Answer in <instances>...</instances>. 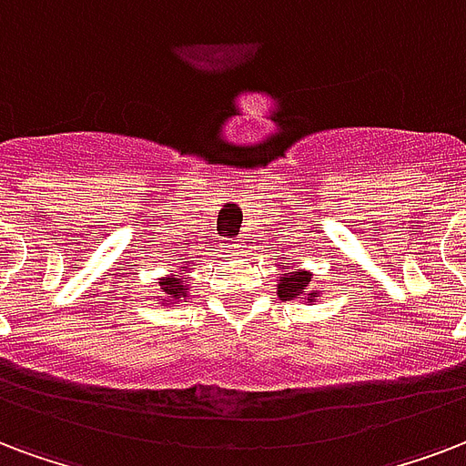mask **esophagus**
Masks as SVG:
<instances>
[{"label":"esophagus","instance_id":"obj_1","mask_svg":"<svg viewBox=\"0 0 466 466\" xmlns=\"http://www.w3.org/2000/svg\"><path fill=\"white\" fill-rule=\"evenodd\" d=\"M232 247H234V248H239V244H232Z\"/></svg>","mask_w":466,"mask_h":466}]
</instances>
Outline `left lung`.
Wrapping results in <instances>:
<instances>
[{
    "instance_id": "obj_1",
    "label": "left lung",
    "mask_w": 466,
    "mask_h": 466,
    "mask_svg": "<svg viewBox=\"0 0 466 466\" xmlns=\"http://www.w3.org/2000/svg\"><path fill=\"white\" fill-rule=\"evenodd\" d=\"M280 271V268H279ZM276 293L283 300H303L308 305H315L319 300L318 289H312V273L308 268H289V271H280L276 276Z\"/></svg>"
}]
</instances>
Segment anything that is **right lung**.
<instances>
[{
	"mask_svg": "<svg viewBox=\"0 0 466 466\" xmlns=\"http://www.w3.org/2000/svg\"><path fill=\"white\" fill-rule=\"evenodd\" d=\"M180 271L186 273H170V276H161L158 279V303L166 305V308H173L177 303H187L190 300V276L187 273L193 271L190 264L180 266Z\"/></svg>",
	"mask_w": 466,
	"mask_h": 466,
	"instance_id": "right-lung-1",
	"label": "right lung"
}]
</instances>
